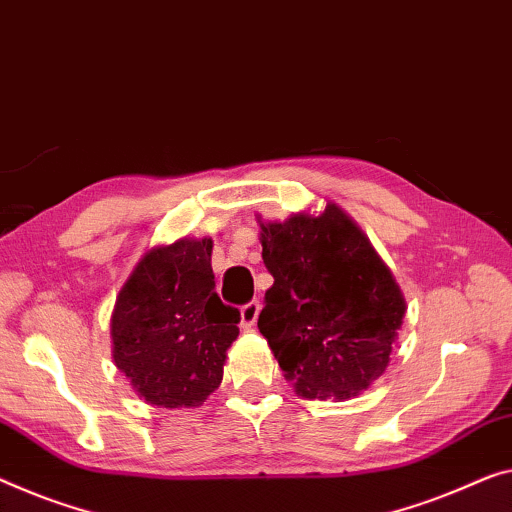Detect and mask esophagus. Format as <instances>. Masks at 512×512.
<instances>
[{
	"label": "esophagus",
	"mask_w": 512,
	"mask_h": 512,
	"mask_svg": "<svg viewBox=\"0 0 512 512\" xmlns=\"http://www.w3.org/2000/svg\"><path fill=\"white\" fill-rule=\"evenodd\" d=\"M259 310H262L259 301H248L246 305H243V308H241V326H243V329H253L257 317H259Z\"/></svg>",
	"instance_id": "34e87169"
}]
</instances>
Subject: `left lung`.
Instances as JSON below:
<instances>
[{"label": "left lung", "instance_id": "left-lung-1", "mask_svg": "<svg viewBox=\"0 0 512 512\" xmlns=\"http://www.w3.org/2000/svg\"><path fill=\"white\" fill-rule=\"evenodd\" d=\"M273 276L259 333L303 398L347 400L384 375L404 299L354 220L326 204L322 216L262 223Z\"/></svg>", "mask_w": 512, "mask_h": 512}]
</instances>
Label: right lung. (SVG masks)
<instances>
[{
  "instance_id": "1",
  "label": "right lung",
  "mask_w": 512,
  "mask_h": 512,
  "mask_svg": "<svg viewBox=\"0 0 512 512\" xmlns=\"http://www.w3.org/2000/svg\"><path fill=\"white\" fill-rule=\"evenodd\" d=\"M211 248V239H181L149 250L117 296L114 363L156 407H200L239 335L241 312L216 294Z\"/></svg>"
}]
</instances>
